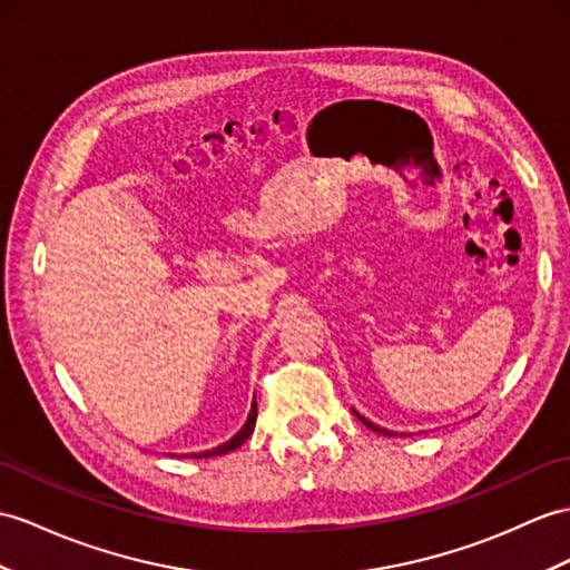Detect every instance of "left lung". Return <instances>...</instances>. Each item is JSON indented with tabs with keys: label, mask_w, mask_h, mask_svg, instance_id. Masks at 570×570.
<instances>
[{
	"label": "left lung",
	"mask_w": 570,
	"mask_h": 570,
	"mask_svg": "<svg viewBox=\"0 0 570 570\" xmlns=\"http://www.w3.org/2000/svg\"><path fill=\"white\" fill-rule=\"evenodd\" d=\"M353 413L357 415V419H360V423H363V425H367L370 430H374V433H382V435H396V433H392V430H386V428H380L377 423H372V421H367L365 419V415H360L355 409H353Z\"/></svg>",
	"instance_id": "1"
}]
</instances>
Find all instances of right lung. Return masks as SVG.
Listing matches in <instances>:
<instances>
[{
	"mask_svg": "<svg viewBox=\"0 0 570 570\" xmlns=\"http://www.w3.org/2000/svg\"><path fill=\"white\" fill-rule=\"evenodd\" d=\"M256 415H258V409H256V399H254V404H252V411H248V419H246V423L242 425V430L234 438H229L227 442H222V445H217V448H213V450H205V452H193V454H186V456H193V460H205V456H219V454H227V452H232V450H237L242 442L254 433V428H256Z\"/></svg>",
	"mask_w": 570,
	"mask_h": 570,
	"instance_id": "obj_1",
	"label": "right lung"
}]
</instances>
